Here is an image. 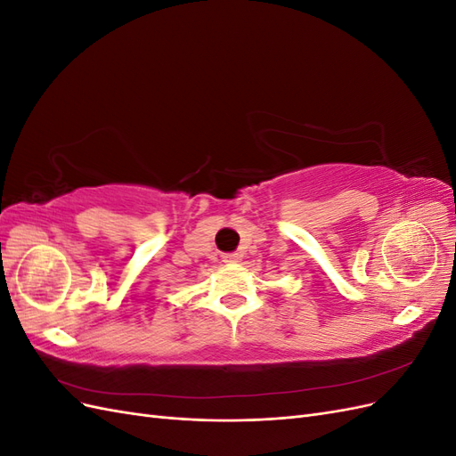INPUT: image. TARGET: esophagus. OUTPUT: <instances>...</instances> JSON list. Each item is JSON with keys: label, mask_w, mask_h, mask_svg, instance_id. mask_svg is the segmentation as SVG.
Instances as JSON below:
<instances>
[{"label": "esophagus", "mask_w": 456, "mask_h": 456, "mask_svg": "<svg viewBox=\"0 0 456 456\" xmlns=\"http://www.w3.org/2000/svg\"><path fill=\"white\" fill-rule=\"evenodd\" d=\"M238 258H240V256H238L236 253H228V255H224V256H223V260H224V262H238Z\"/></svg>", "instance_id": "1"}]
</instances>
